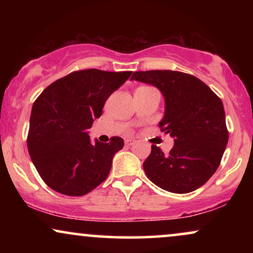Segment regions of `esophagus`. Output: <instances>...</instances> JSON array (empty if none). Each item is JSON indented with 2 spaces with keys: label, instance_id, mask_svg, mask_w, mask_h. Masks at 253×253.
<instances>
[{
  "label": "esophagus",
  "instance_id": "34e87169",
  "mask_svg": "<svg viewBox=\"0 0 253 253\" xmlns=\"http://www.w3.org/2000/svg\"><path fill=\"white\" fill-rule=\"evenodd\" d=\"M134 144H135L134 139H126V140H125V145H126V146H132V145Z\"/></svg>",
  "mask_w": 253,
  "mask_h": 253
}]
</instances>
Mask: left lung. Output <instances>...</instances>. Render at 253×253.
Returning a JSON list of instances; mask_svg holds the SVG:
<instances>
[{
	"mask_svg": "<svg viewBox=\"0 0 253 253\" xmlns=\"http://www.w3.org/2000/svg\"><path fill=\"white\" fill-rule=\"evenodd\" d=\"M132 80L161 90L165 114L159 127L175 138L169 153L151 146L143 165L146 176L170 193L187 194L202 187L219 168L228 141L222 101L207 84L184 72L136 71Z\"/></svg>",
	"mask_w": 253,
	"mask_h": 253,
	"instance_id": "left-lung-1",
	"label": "left lung"
}]
</instances>
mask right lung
Instances as JSON below:
<instances>
[{
    "label": "right lung",
    "instance_id": "1",
    "mask_svg": "<svg viewBox=\"0 0 253 253\" xmlns=\"http://www.w3.org/2000/svg\"><path fill=\"white\" fill-rule=\"evenodd\" d=\"M132 71L98 69L74 71L51 83L38 96L31 113L27 147L42 181L57 193L82 196L109 175L113 157L124 139L90 143L86 129L102 115L107 98Z\"/></svg>",
    "mask_w": 253,
    "mask_h": 253
}]
</instances>
